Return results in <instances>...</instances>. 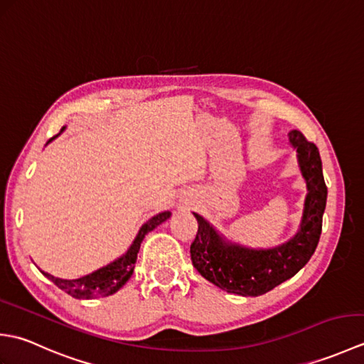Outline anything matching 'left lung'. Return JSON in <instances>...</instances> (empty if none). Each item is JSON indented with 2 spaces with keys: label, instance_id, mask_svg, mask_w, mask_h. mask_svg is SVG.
<instances>
[{
  "label": "left lung",
  "instance_id": "8db88e82",
  "mask_svg": "<svg viewBox=\"0 0 364 364\" xmlns=\"http://www.w3.org/2000/svg\"><path fill=\"white\" fill-rule=\"evenodd\" d=\"M289 142L297 150L299 167L308 191L299 231L289 241L272 249H249L230 242L210 222L194 213L198 231L191 244L192 264L200 275L223 291L244 297L262 296L296 275L318 247L327 203L319 150L297 129L289 133Z\"/></svg>",
  "mask_w": 364,
  "mask_h": 364
}]
</instances>
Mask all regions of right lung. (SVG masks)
I'll return each instance as SVG.
<instances>
[{"label": "right lung", "mask_w": 364, "mask_h": 364, "mask_svg": "<svg viewBox=\"0 0 364 364\" xmlns=\"http://www.w3.org/2000/svg\"><path fill=\"white\" fill-rule=\"evenodd\" d=\"M64 129L65 127L60 128L59 134L63 133ZM59 134L53 136L46 144H50L53 139H56ZM168 218H170V211H164L153 215V218L146 220L141 227V230H139L136 239L125 255H122L120 258H117L115 261L109 262L107 266L98 269L89 275L75 278V280H63V278H56L46 272H42V274L46 278H50L58 288L65 291L67 294H70V296L75 299H95V297L111 296V294L117 292L122 286L129 280V277L133 275L137 253H139V249H141V242L144 241L145 235L150 233L151 230L161 225V223L166 222Z\"/></svg>", "instance_id": "1"}]
</instances>
